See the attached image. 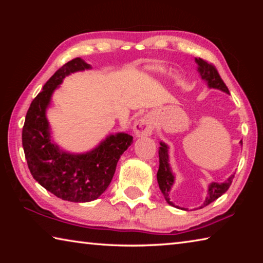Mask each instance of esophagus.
Wrapping results in <instances>:
<instances>
[{
    "label": "esophagus",
    "mask_w": 263,
    "mask_h": 263,
    "mask_svg": "<svg viewBox=\"0 0 263 263\" xmlns=\"http://www.w3.org/2000/svg\"><path fill=\"white\" fill-rule=\"evenodd\" d=\"M154 118L151 115H146L144 117L135 123L133 125V131L137 137H147L152 135L154 130Z\"/></svg>",
    "instance_id": "obj_1"
}]
</instances>
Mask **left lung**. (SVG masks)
Masks as SVG:
<instances>
[{
    "mask_svg": "<svg viewBox=\"0 0 263 263\" xmlns=\"http://www.w3.org/2000/svg\"><path fill=\"white\" fill-rule=\"evenodd\" d=\"M195 61L196 64L198 65L199 75H201L202 80L208 82L209 88L219 89V90L230 94L229 88L226 87V84L221 80L220 75L218 73V70L216 69L215 66L210 64V62L201 59V58H195ZM240 144L242 145V141H240ZM159 163H160L159 171L157 174L159 188L161 190L163 197L169 205L180 209V206H176L175 204L171 201V198H169V194H171V189L173 184H174L175 176L172 173L171 166H169L168 146L162 141L160 142V148H159ZM233 179H234V174L231 175L229 179L225 182H222V183H218V182H212V183H210L208 189V196L205 201H204V203L202 204V206H199V209L209 205V204L212 203L213 201H216L218 197H220L222 194H225L230 188L231 183H232Z\"/></svg>",
    "mask_w": 263,
    "mask_h": 263,
    "instance_id": "obj_1",
    "label": "left lung"
}]
</instances>
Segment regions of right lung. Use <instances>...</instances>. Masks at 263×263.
<instances>
[{
  "label": "right lung",
  "mask_w": 263,
  "mask_h": 263,
  "mask_svg": "<svg viewBox=\"0 0 263 263\" xmlns=\"http://www.w3.org/2000/svg\"><path fill=\"white\" fill-rule=\"evenodd\" d=\"M90 68L81 58H75L58 69L31 102L22 132L25 159L33 179L57 197L75 203L94 201L104 193L119 158L133 142L132 136L122 132L110 135L87 153L73 154L52 141L46 109L53 91L70 73Z\"/></svg>",
  "instance_id": "add662e5"
}]
</instances>
